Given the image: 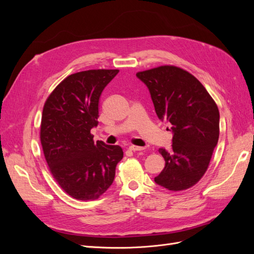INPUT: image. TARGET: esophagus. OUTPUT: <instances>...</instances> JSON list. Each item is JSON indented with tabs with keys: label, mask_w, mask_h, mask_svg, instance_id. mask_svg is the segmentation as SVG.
Masks as SVG:
<instances>
[{
	"label": "esophagus",
	"mask_w": 254,
	"mask_h": 254,
	"mask_svg": "<svg viewBox=\"0 0 254 254\" xmlns=\"http://www.w3.org/2000/svg\"><path fill=\"white\" fill-rule=\"evenodd\" d=\"M129 149L131 150V151H141V150H144L145 148H144V147H140V146L130 145V146H129Z\"/></svg>",
	"instance_id": "1"
}]
</instances>
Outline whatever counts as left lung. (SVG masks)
Masks as SVG:
<instances>
[{
  "label": "left lung",
  "mask_w": 254,
  "mask_h": 254,
  "mask_svg": "<svg viewBox=\"0 0 254 254\" xmlns=\"http://www.w3.org/2000/svg\"><path fill=\"white\" fill-rule=\"evenodd\" d=\"M160 121L172 124V147L160 148L165 167L155 182L170 190L193 187L207 170L219 136V111L193 75L174 65L136 73Z\"/></svg>",
  "instance_id": "8db88e82"
}]
</instances>
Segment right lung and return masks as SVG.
I'll return each mask as SVG.
<instances>
[{
    "instance_id": "obj_1",
    "label": "right lung",
    "mask_w": 254,
    "mask_h": 254,
    "mask_svg": "<svg viewBox=\"0 0 254 254\" xmlns=\"http://www.w3.org/2000/svg\"><path fill=\"white\" fill-rule=\"evenodd\" d=\"M119 70L72 74L55 88L43 107L40 140L50 171L59 186L78 200H94L109 189L123 159L119 145L93 141L98 102Z\"/></svg>"
}]
</instances>
